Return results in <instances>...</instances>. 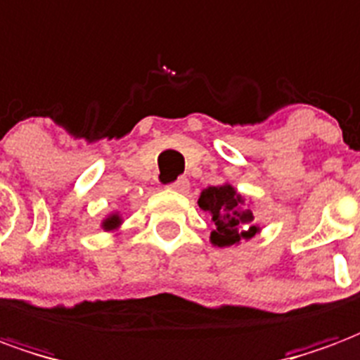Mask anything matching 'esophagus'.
I'll use <instances>...</instances> for the list:
<instances>
[{"label": "esophagus", "mask_w": 360, "mask_h": 360, "mask_svg": "<svg viewBox=\"0 0 360 360\" xmlns=\"http://www.w3.org/2000/svg\"><path fill=\"white\" fill-rule=\"evenodd\" d=\"M169 188H172V191H177V193H185L188 188V179L187 177H179L177 181H173L172 185H169Z\"/></svg>", "instance_id": "34e87169"}]
</instances>
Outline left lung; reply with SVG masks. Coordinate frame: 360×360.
<instances>
[{"mask_svg": "<svg viewBox=\"0 0 360 360\" xmlns=\"http://www.w3.org/2000/svg\"><path fill=\"white\" fill-rule=\"evenodd\" d=\"M198 206L212 215L214 231L210 234V240L214 246H234L242 240H250L257 233L252 210L244 206L242 194L236 193L229 183L204 188Z\"/></svg>", "mask_w": 360, "mask_h": 360, "instance_id": "left-lung-1", "label": "left lung"}]
</instances>
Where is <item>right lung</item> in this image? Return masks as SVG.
Listing matches in <instances>:
<instances>
[{
    "mask_svg": "<svg viewBox=\"0 0 360 360\" xmlns=\"http://www.w3.org/2000/svg\"><path fill=\"white\" fill-rule=\"evenodd\" d=\"M122 225V217L118 214H110L103 221V229L105 231H114V229H118Z\"/></svg>",
    "mask_w": 360,
    "mask_h": 360,
    "instance_id": "add662e5",
    "label": "right lung"
}]
</instances>
